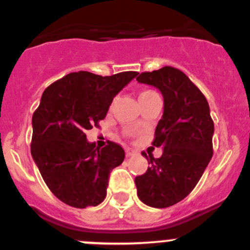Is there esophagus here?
<instances>
[{"label": "esophagus", "mask_w": 250, "mask_h": 250, "mask_svg": "<svg viewBox=\"0 0 250 250\" xmlns=\"http://www.w3.org/2000/svg\"><path fill=\"white\" fill-rule=\"evenodd\" d=\"M125 152H126V156L127 157H132V156H135V154L137 153V152L135 151V149L130 148V147H126V148H125Z\"/></svg>", "instance_id": "obj_1"}]
</instances>
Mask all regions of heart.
<instances>
[{"instance_id":"1","label":"heart","mask_w":250,"mask_h":250,"mask_svg":"<svg viewBox=\"0 0 250 250\" xmlns=\"http://www.w3.org/2000/svg\"><path fill=\"white\" fill-rule=\"evenodd\" d=\"M149 93H153V91H144V92H141V94H140V97L146 96V94H149Z\"/></svg>"}]
</instances>
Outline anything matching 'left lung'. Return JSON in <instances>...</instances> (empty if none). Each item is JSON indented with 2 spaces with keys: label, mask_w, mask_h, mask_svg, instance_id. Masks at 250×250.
Masks as SVG:
<instances>
[{
  "label": "left lung",
  "mask_w": 250,
  "mask_h": 250,
  "mask_svg": "<svg viewBox=\"0 0 250 250\" xmlns=\"http://www.w3.org/2000/svg\"><path fill=\"white\" fill-rule=\"evenodd\" d=\"M136 80L158 88L165 99L152 142L163 147V153L154 158L142 152L149 167L135 178L137 196L152 208H169L192 191L212 157L210 108L200 89L178 68L165 66L140 73Z\"/></svg>",
  "instance_id": "left-lung-1"
}]
</instances>
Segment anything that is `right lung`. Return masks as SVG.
I'll return each mask as SVG.
<instances>
[{
	"label": "right lung",
	"instance_id": "obj_1",
	"mask_svg": "<svg viewBox=\"0 0 250 250\" xmlns=\"http://www.w3.org/2000/svg\"><path fill=\"white\" fill-rule=\"evenodd\" d=\"M135 71L99 76L87 71L66 75L44 91L33 114L30 151L47 188L72 208L97 206L105 199L109 175L125 158L120 145L99 148L85 131L99 126L114 97Z\"/></svg>",
	"mask_w": 250,
	"mask_h": 250
}]
</instances>
